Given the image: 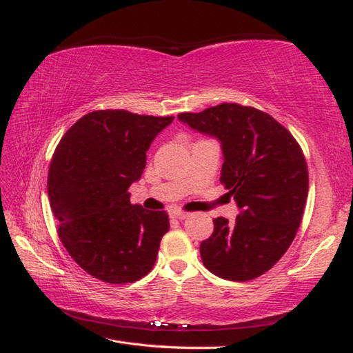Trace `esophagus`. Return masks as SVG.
I'll use <instances>...</instances> for the list:
<instances>
[{
	"label": "esophagus",
	"mask_w": 353,
	"mask_h": 353,
	"mask_svg": "<svg viewBox=\"0 0 353 353\" xmlns=\"http://www.w3.org/2000/svg\"><path fill=\"white\" fill-rule=\"evenodd\" d=\"M186 215H188V214L182 212V211H172V212L170 214L171 219H176V220H185Z\"/></svg>",
	"instance_id": "1"
}]
</instances>
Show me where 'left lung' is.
I'll list each match as a JSON object with an SVG mask.
<instances>
[{
    "instance_id": "8db88e82",
    "label": "left lung",
    "mask_w": 353,
    "mask_h": 353,
    "mask_svg": "<svg viewBox=\"0 0 353 353\" xmlns=\"http://www.w3.org/2000/svg\"><path fill=\"white\" fill-rule=\"evenodd\" d=\"M177 118L220 141V182L239 209L235 223L214 220L212 235L200 244L201 261L228 281L264 274L288 250L302 221L308 167L301 145L273 117L236 103Z\"/></svg>"
}]
</instances>
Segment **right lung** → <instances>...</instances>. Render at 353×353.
<instances>
[{"mask_svg": "<svg viewBox=\"0 0 353 353\" xmlns=\"http://www.w3.org/2000/svg\"><path fill=\"white\" fill-rule=\"evenodd\" d=\"M174 117L95 110L63 134L48 170L57 234L86 273L108 283L134 282L153 268L170 229L165 211L130 203L147 150Z\"/></svg>", "mask_w": 353, "mask_h": 353, "instance_id": "right-lung-1", "label": "right lung"}]
</instances>
